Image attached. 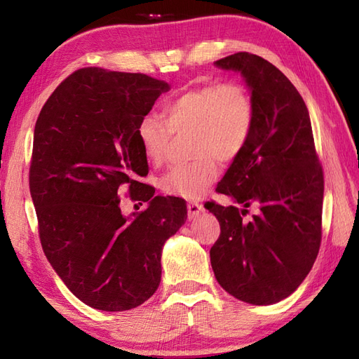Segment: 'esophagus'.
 <instances>
[{
	"mask_svg": "<svg viewBox=\"0 0 359 359\" xmlns=\"http://www.w3.org/2000/svg\"><path fill=\"white\" fill-rule=\"evenodd\" d=\"M203 205L202 203H197V202H189L188 203V217L189 219H196L199 217L201 212H203Z\"/></svg>",
	"mask_w": 359,
	"mask_h": 359,
	"instance_id": "34e87169",
	"label": "esophagus"
}]
</instances>
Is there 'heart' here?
I'll list each match as a JSON object with an SVG mask.
<instances>
[{"label":"heart","mask_w":359,"mask_h":359,"mask_svg":"<svg viewBox=\"0 0 359 359\" xmlns=\"http://www.w3.org/2000/svg\"><path fill=\"white\" fill-rule=\"evenodd\" d=\"M163 116L148 112L135 129L140 148L152 163H162L172 131L191 129V151L197 156L168 171L160 187L170 196L199 199L216 180L220 162H233L253 135L256 106L247 88L238 83H208L189 88L163 106Z\"/></svg>","instance_id":"b5f03b06"}]
</instances>
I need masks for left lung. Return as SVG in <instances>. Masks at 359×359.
Here are the masks:
<instances>
[{
    "instance_id": "left-lung-1",
    "label": "left lung",
    "mask_w": 359,
    "mask_h": 359,
    "mask_svg": "<svg viewBox=\"0 0 359 359\" xmlns=\"http://www.w3.org/2000/svg\"><path fill=\"white\" fill-rule=\"evenodd\" d=\"M220 69L242 75L256 106L253 135L216 191L242 208L208 202L220 224L210 250L215 276L236 299L270 306L302 284L321 245L324 175L301 94L276 66L238 52ZM259 208L243 221L246 208Z\"/></svg>"
}]
</instances>
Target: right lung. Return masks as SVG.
I'll return each mask as SVG.
<instances>
[{
    "mask_svg": "<svg viewBox=\"0 0 359 359\" xmlns=\"http://www.w3.org/2000/svg\"><path fill=\"white\" fill-rule=\"evenodd\" d=\"M168 83L144 74L83 67L44 103L34 131L29 187L46 257L66 287L103 311L135 309L156 293L165 242L187 220V203L137 180L148 162L139 120ZM125 184L149 208L126 218Z\"/></svg>",
    "mask_w": 359,
    "mask_h": 359,
    "instance_id": "add662e5",
    "label": "right lung"
}]
</instances>
